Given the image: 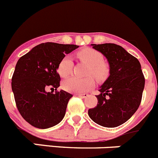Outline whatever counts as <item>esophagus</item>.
<instances>
[{
    "instance_id": "1",
    "label": "esophagus",
    "mask_w": 158,
    "mask_h": 158,
    "mask_svg": "<svg viewBox=\"0 0 158 158\" xmlns=\"http://www.w3.org/2000/svg\"><path fill=\"white\" fill-rule=\"evenodd\" d=\"M75 95L78 96H81L82 98H86V97L89 96V94H87V93H76Z\"/></svg>"
}]
</instances>
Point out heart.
Masks as SVG:
<instances>
[{"label":"heart","instance_id":"b5f03b06","mask_svg":"<svg viewBox=\"0 0 158 158\" xmlns=\"http://www.w3.org/2000/svg\"><path fill=\"white\" fill-rule=\"evenodd\" d=\"M78 57L90 65L89 74H92L97 79H102L107 75V69L104 65L103 55L99 51L93 49H85L78 53ZM73 68L72 58L65 56L60 61L58 65V74L62 77H65L70 74ZM94 80L92 77L78 78L71 77L62 82V88L70 93H85L94 85Z\"/></svg>","mask_w":158,"mask_h":158}]
</instances>
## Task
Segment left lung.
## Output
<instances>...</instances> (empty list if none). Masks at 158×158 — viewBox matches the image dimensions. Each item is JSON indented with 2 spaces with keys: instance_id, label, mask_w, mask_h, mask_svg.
I'll return each mask as SVG.
<instances>
[{
  "instance_id": "left-lung-1",
  "label": "left lung",
  "mask_w": 158,
  "mask_h": 158,
  "mask_svg": "<svg viewBox=\"0 0 158 158\" xmlns=\"http://www.w3.org/2000/svg\"><path fill=\"white\" fill-rule=\"evenodd\" d=\"M107 58L109 77L100 87L97 106L89 115L104 127H116L129 119L142 100L145 78L139 61L115 43L91 44Z\"/></svg>"
}]
</instances>
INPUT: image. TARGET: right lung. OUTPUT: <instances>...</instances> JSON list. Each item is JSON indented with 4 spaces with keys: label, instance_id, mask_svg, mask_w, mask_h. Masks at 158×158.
Instances as JSON below:
<instances>
[{
    "label": "right lung",
    "instance_id": "obj_1",
    "mask_svg": "<svg viewBox=\"0 0 158 158\" xmlns=\"http://www.w3.org/2000/svg\"><path fill=\"white\" fill-rule=\"evenodd\" d=\"M79 46L55 43H41L18 60L12 78V89L20 115L31 126L40 129L52 127L63 119L72 94L58 89L60 61Z\"/></svg>",
    "mask_w": 158,
    "mask_h": 158
}]
</instances>
